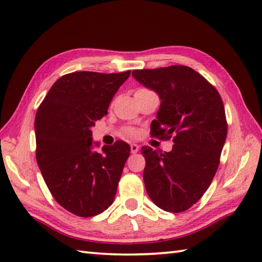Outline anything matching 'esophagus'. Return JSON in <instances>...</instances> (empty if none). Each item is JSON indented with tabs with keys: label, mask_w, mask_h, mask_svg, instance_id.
Returning a JSON list of instances; mask_svg holds the SVG:
<instances>
[{
	"label": "esophagus",
	"mask_w": 262,
	"mask_h": 262,
	"mask_svg": "<svg viewBox=\"0 0 262 262\" xmlns=\"http://www.w3.org/2000/svg\"><path fill=\"white\" fill-rule=\"evenodd\" d=\"M138 151H140V146H138L137 144H132V145H130V152H132L133 154H135V153H137Z\"/></svg>",
	"instance_id": "esophagus-1"
}]
</instances>
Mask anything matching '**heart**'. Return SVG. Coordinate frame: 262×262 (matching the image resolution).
<instances>
[{
  "mask_svg": "<svg viewBox=\"0 0 262 262\" xmlns=\"http://www.w3.org/2000/svg\"><path fill=\"white\" fill-rule=\"evenodd\" d=\"M124 134L129 135V136H134V135H136V130L134 129V128H126V129L124 130Z\"/></svg>",
  "mask_w": 262,
  "mask_h": 262,
  "instance_id": "b5f03b06",
  "label": "heart"
}]
</instances>
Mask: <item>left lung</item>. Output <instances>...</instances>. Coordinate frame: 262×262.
Returning <instances> with one entry per match:
<instances>
[{"label": "left lung", "mask_w": 262, "mask_h": 262, "mask_svg": "<svg viewBox=\"0 0 262 262\" xmlns=\"http://www.w3.org/2000/svg\"><path fill=\"white\" fill-rule=\"evenodd\" d=\"M132 74L162 100L151 136L174 143L164 153L142 147L146 191L161 209L181 213L203 197L219 169L227 135L223 101L213 84L185 65Z\"/></svg>", "instance_id": "obj_1"}]
</instances>
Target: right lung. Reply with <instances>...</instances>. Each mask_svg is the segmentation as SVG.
I'll return each instance as SVG.
<instances>
[{
  "mask_svg": "<svg viewBox=\"0 0 262 262\" xmlns=\"http://www.w3.org/2000/svg\"><path fill=\"white\" fill-rule=\"evenodd\" d=\"M129 75L130 71L65 74L38 107V166L55 200L76 216L98 215L115 199L130 147L117 141L93 152L91 127L107 115L111 99Z\"/></svg>",
  "mask_w": 262,
  "mask_h": 262,
  "instance_id": "1",
  "label": "right lung"
}]
</instances>
